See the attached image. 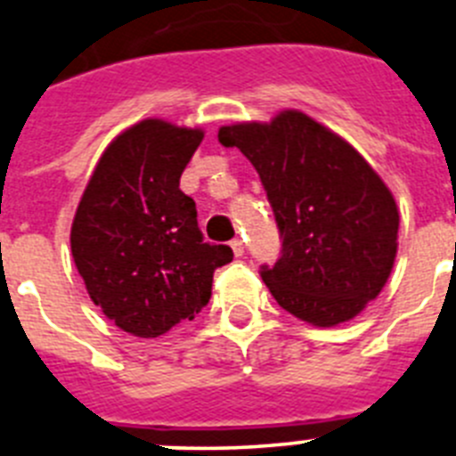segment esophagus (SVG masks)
<instances>
[{"label": "esophagus", "instance_id": "obj_1", "mask_svg": "<svg viewBox=\"0 0 456 456\" xmlns=\"http://www.w3.org/2000/svg\"><path fill=\"white\" fill-rule=\"evenodd\" d=\"M231 248H232V253H235V256H244V241H241L240 237H235V240L231 241Z\"/></svg>", "mask_w": 456, "mask_h": 456}]
</instances>
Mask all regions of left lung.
I'll return each instance as SVG.
<instances>
[{"label": "left lung", "instance_id": "1", "mask_svg": "<svg viewBox=\"0 0 456 456\" xmlns=\"http://www.w3.org/2000/svg\"><path fill=\"white\" fill-rule=\"evenodd\" d=\"M219 143L240 148L267 191L281 256L260 276L278 305L317 326L356 317L388 281L400 228L372 167L301 111L221 127Z\"/></svg>", "mask_w": 456, "mask_h": 456}]
</instances>
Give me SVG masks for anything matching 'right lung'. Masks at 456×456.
Masks as SVG:
<instances>
[{"instance_id":"add662e5","label":"right lung","mask_w":456,"mask_h":456,"mask_svg":"<svg viewBox=\"0 0 456 456\" xmlns=\"http://www.w3.org/2000/svg\"><path fill=\"white\" fill-rule=\"evenodd\" d=\"M200 130L148 118L100 157L72 221L70 247L93 304L123 331L157 338L193 320L232 248L209 244L180 175Z\"/></svg>"}]
</instances>
